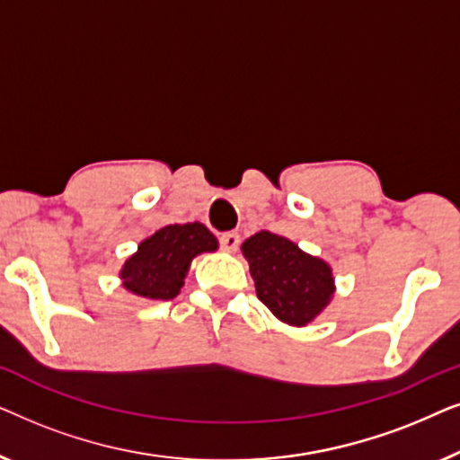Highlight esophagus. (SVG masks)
<instances>
[{
	"label": "esophagus",
	"instance_id": "esophagus-1",
	"mask_svg": "<svg viewBox=\"0 0 460 460\" xmlns=\"http://www.w3.org/2000/svg\"><path fill=\"white\" fill-rule=\"evenodd\" d=\"M219 243H222V249L226 253H234L238 244H241V236H238L236 232H226V234L219 236Z\"/></svg>",
	"mask_w": 460,
	"mask_h": 460
}]
</instances>
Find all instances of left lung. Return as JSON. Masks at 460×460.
<instances>
[{
  "instance_id": "1",
  "label": "left lung",
  "mask_w": 460,
  "mask_h": 460,
  "mask_svg": "<svg viewBox=\"0 0 460 460\" xmlns=\"http://www.w3.org/2000/svg\"><path fill=\"white\" fill-rule=\"evenodd\" d=\"M257 297L280 323L307 326L335 295L332 268L287 236L261 230L241 244Z\"/></svg>"
}]
</instances>
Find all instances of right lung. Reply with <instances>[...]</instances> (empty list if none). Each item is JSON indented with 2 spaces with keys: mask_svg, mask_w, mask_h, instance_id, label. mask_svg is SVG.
Segmentation results:
<instances>
[{
  "mask_svg": "<svg viewBox=\"0 0 460 460\" xmlns=\"http://www.w3.org/2000/svg\"><path fill=\"white\" fill-rule=\"evenodd\" d=\"M213 232L200 222L172 224L137 244L119 270L121 287L136 297L169 301L178 297L194 257L217 251Z\"/></svg>",
  "mask_w": 460,
  "mask_h": 460,
  "instance_id": "right-lung-1",
  "label": "right lung"
}]
</instances>
